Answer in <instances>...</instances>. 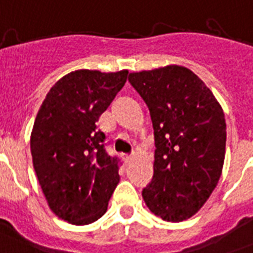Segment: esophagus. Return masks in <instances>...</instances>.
Segmentation results:
<instances>
[{
	"label": "esophagus",
	"mask_w": 253,
	"mask_h": 253,
	"mask_svg": "<svg viewBox=\"0 0 253 253\" xmlns=\"http://www.w3.org/2000/svg\"><path fill=\"white\" fill-rule=\"evenodd\" d=\"M132 160H134L132 155H125V162H126V164H130Z\"/></svg>",
	"instance_id": "34e87169"
}]
</instances>
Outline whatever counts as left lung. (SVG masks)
<instances>
[{
	"label": "left lung",
	"instance_id": "8db88e82",
	"mask_svg": "<svg viewBox=\"0 0 253 253\" xmlns=\"http://www.w3.org/2000/svg\"><path fill=\"white\" fill-rule=\"evenodd\" d=\"M128 82L150 110L157 147L153 179L142 197L165 221L188 220L221 175L224 111L203 80L182 65L132 72Z\"/></svg>",
	"mask_w": 253,
	"mask_h": 253
}]
</instances>
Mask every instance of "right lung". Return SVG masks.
Wrapping results in <instances>:
<instances>
[{
	"mask_svg": "<svg viewBox=\"0 0 253 253\" xmlns=\"http://www.w3.org/2000/svg\"><path fill=\"white\" fill-rule=\"evenodd\" d=\"M127 74L74 71L56 82L37 112L31 134L33 168L50 211L69 224L100 218L119 182V160L106 153V135L96 123Z\"/></svg>",
	"mask_w": 253,
	"mask_h": 253,
	"instance_id": "obj_1",
	"label": "right lung"
}]
</instances>
